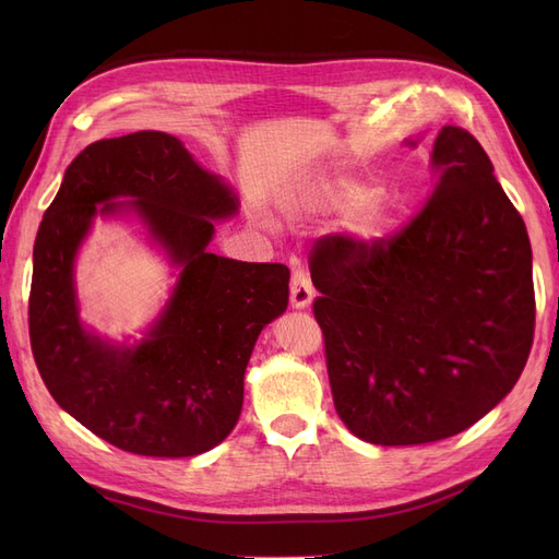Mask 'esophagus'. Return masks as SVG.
<instances>
[{
    "label": "esophagus",
    "mask_w": 559,
    "mask_h": 559,
    "mask_svg": "<svg viewBox=\"0 0 559 559\" xmlns=\"http://www.w3.org/2000/svg\"><path fill=\"white\" fill-rule=\"evenodd\" d=\"M312 296H314V289H312V282H310L306 270H294L292 273V306L296 310L308 308L312 302Z\"/></svg>",
    "instance_id": "esophagus-1"
}]
</instances>
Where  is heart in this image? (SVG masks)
I'll return each mask as SVG.
<instances>
[{
  "instance_id": "obj_1",
  "label": "heart",
  "mask_w": 559,
  "mask_h": 559,
  "mask_svg": "<svg viewBox=\"0 0 559 559\" xmlns=\"http://www.w3.org/2000/svg\"><path fill=\"white\" fill-rule=\"evenodd\" d=\"M373 183L343 173L321 175L310 191V205L319 212L349 214L347 230L361 245H378L394 230L396 214L392 205L376 198Z\"/></svg>"
}]
</instances>
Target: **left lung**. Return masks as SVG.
Segmentation results:
<instances>
[{
    "label": "left lung",
    "mask_w": 559,
    "mask_h": 559,
    "mask_svg": "<svg viewBox=\"0 0 559 559\" xmlns=\"http://www.w3.org/2000/svg\"><path fill=\"white\" fill-rule=\"evenodd\" d=\"M436 183L378 245L324 235L310 251L335 411L376 445L468 429L515 386L534 343L532 247L492 160L464 128L433 142Z\"/></svg>",
    "instance_id": "obj_1"
}]
</instances>
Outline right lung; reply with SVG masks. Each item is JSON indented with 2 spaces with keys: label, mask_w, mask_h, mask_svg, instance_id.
Returning <instances> with one entry per match:
<instances>
[{
  "label": "right lung",
  "mask_w": 559,
  "mask_h": 559,
  "mask_svg": "<svg viewBox=\"0 0 559 559\" xmlns=\"http://www.w3.org/2000/svg\"><path fill=\"white\" fill-rule=\"evenodd\" d=\"M129 201L185 265L150 337L118 350L78 324L71 263L96 202ZM238 200L167 132L140 130L86 146L67 167L35 242L29 345L46 389L103 441L144 456H193L238 425L245 370L265 324L289 306V267L207 251Z\"/></svg>",
  "instance_id": "right-lung-1"
}]
</instances>
